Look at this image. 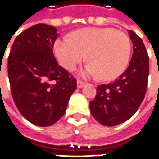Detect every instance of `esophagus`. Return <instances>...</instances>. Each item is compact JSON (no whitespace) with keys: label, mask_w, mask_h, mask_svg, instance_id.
I'll return each instance as SVG.
<instances>
[{"label":"esophagus","mask_w":159,"mask_h":159,"mask_svg":"<svg viewBox=\"0 0 159 159\" xmlns=\"http://www.w3.org/2000/svg\"><path fill=\"white\" fill-rule=\"evenodd\" d=\"M84 82H83V81H81V80H77V88H82V87H84Z\"/></svg>","instance_id":"34e87169"}]
</instances>
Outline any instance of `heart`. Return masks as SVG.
<instances>
[{"instance_id":"obj_1","label":"heart","mask_w":159,"mask_h":159,"mask_svg":"<svg viewBox=\"0 0 159 159\" xmlns=\"http://www.w3.org/2000/svg\"><path fill=\"white\" fill-rule=\"evenodd\" d=\"M131 52L129 37L113 28H85L73 31L69 38L58 39L53 52L59 63L73 70L86 59L85 73L103 80L119 76L126 69Z\"/></svg>"}]
</instances>
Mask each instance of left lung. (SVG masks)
<instances>
[{
  "instance_id": "8db88e82",
  "label": "left lung",
  "mask_w": 159,
  "mask_h": 159,
  "mask_svg": "<svg viewBox=\"0 0 159 159\" xmlns=\"http://www.w3.org/2000/svg\"><path fill=\"white\" fill-rule=\"evenodd\" d=\"M133 55L128 69L114 82L97 87L90 113L104 126H116L134 115L143 100L149 76V56L142 39L129 30Z\"/></svg>"
}]
</instances>
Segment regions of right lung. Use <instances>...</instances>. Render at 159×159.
<instances>
[{"mask_svg":"<svg viewBox=\"0 0 159 159\" xmlns=\"http://www.w3.org/2000/svg\"><path fill=\"white\" fill-rule=\"evenodd\" d=\"M57 37L53 26L33 25L16 38L8 58L15 104L27 120L39 127L51 126L62 117L76 89V79L53 56Z\"/></svg>","mask_w":159,"mask_h":159,"instance_id":"1","label":"right lung"}]
</instances>
